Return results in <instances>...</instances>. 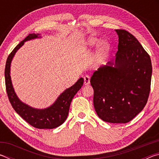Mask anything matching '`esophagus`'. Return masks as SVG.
I'll return each instance as SVG.
<instances>
[{
  "label": "esophagus",
  "mask_w": 159,
  "mask_h": 159,
  "mask_svg": "<svg viewBox=\"0 0 159 159\" xmlns=\"http://www.w3.org/2000/svg\"><path fill=\"white\" fill-rule=\"evenodd\" d=\"M90 77L89 76H84V85H89L90 83Z\"/></svg>",
  "instance_id": "1"
}]
</instances>
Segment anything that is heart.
Returning <instances> with one entry per match:
<instances>
[{
  "instance_id": "obj_1",
  "label": "heart",
  "mask_w": 159,
  "mask_h": 159,
  "mask_svg": "<svg viewBox=\"0 0 159 159\" xmlns=\"http://www.w3.org/2000/svg\"><path fill=\"white\" fill-rule=\"evenodd\" d=\"M98 39L95 37H91L88 39L86 42V45L89 48H93V46L98 43ZM107 50H108V45L105 42H101L99 45L98 47V57H102L105 55Z\"/></svg>"
}]
</instances>
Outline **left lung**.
<instances>
[{"mask_svg": "<svg viewBox=\"0 0 159 159\" xmlns=\"http://www.w3.org/2000/svg\"><path fill=\"white\" fill-rule=\"evenodd\" d=\"M118 36L115 60L99 67L91 77L93 103L104 121H130L146 105L149 98L152 66L151 59L133 35L116 29Z\"/></svg>", "mask_w": 159, "mask_h": 159, "instance_id": "8db88e82", "label": "left lung"}]
</instances>
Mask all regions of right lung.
<instances>
[{
    "mask_svg": "<svg viewBox=\"0 0 159 159\" xmlns=\"http://www.w3.org/2000/svg\"><path fill=\"white\" fill-rule=\"evenodd\" d=\"M39 34H29L21 41L7 57L5 69V87L9 101L13 109L29 124L39 129H52L57 128L65 121L69 114V107L72 99L83 84V78H80L71 87L67 88L59 96L55 103L43 109H38L21 102L15 93L10 77V64L17 51L22 46L25 42L41 37Z\"/></svg>",
    "mask_w": 159,
    "mask_h": 159,
    "instance_id": "add662e5",
    "label": "right lung"
}]
</instances>
